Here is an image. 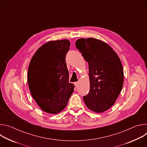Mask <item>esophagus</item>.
<instances>
[{"instance_id": "1", "label": "esophagus", "mask_w": 147, "mask_h": 147, "mask_svg": "<svg viewBox=\"0 0 147 147\" xmlns=\"http://www.w3.org/2000/svg\"><path fill=\"white\" fill-rule=\"evenodd\" d=\"M74 86H75V87H77L78 86V82H75L74 83Z\"/></svg>"}]
</instances>
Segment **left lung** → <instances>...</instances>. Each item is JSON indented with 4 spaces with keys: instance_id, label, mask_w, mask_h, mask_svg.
I'll return each instance as SVG.
<instances>
[{
    "instance_id": "1",
    "label": "left lung",
    "mask_w": 147,
    "mask_h": 147,
    "mask_svg": "<svg viewBox=\"0 0 147 147\" xmlns=\"http://www.w3.org/2000/svg\"><path fill=\"white\" fill-rule=\"evenodd\" d=\"M76 47L89 67L90 89L83 100L93 112L106 111L115 104L123 87L124 74L121 61L109 45L97 39H78Z\"/></svg>"
}]
</instances>
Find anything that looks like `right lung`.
I'll use <instances>...</instances> for the list:
<instances>
[{
	"instance_id": "obj_1",
	"label": "right lung",
	"mask_w": 147,
	"mask_h": 147,
	"mask_svg": "<svg viewBox=\"0 0 147 147\" xmlns=\"http://www.w3.org/2000/svg\"><path fill=\"white\" fill-rule=\"evenodd\" d=\"M70 46L68 39L48 42L32 56L28 67L30 91L40 109L56 114L63 110L74 91L65 61Z\"/></svg>"
}]
</instances>
